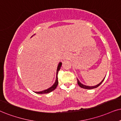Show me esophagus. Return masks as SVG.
I'll return each mask as SVG.
<instances>
[{"instance_id":"esophagus-1","label":"esophagus","mask_w":121,"mask_h":121,"mask_svg":"<svg viewBox=\"0 0 121 121\" xmlns=\"http://www.w3.org/2000/svg\"><path fill=\"white\" fill-rule=\"evenodd\" d=\"M64 57H65V59H68V58H69V55L68 54H67V53H64Z\"/></svg>"}]
</instances>
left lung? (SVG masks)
I'll return each mask as SVG.
<instances>
[{
    "mask_svg": "<svg viewBox=\"0 0 121 121\" xmlns=\"http://www.w3.org/2000/svg\"><path fill=\"white\" fill-rule=\"evenodd\" d=\"M104 79H105V78L103 79V80H102V82H100V83L98 84L97 85H95V86H86V85H83L80 82H79V80L78 79H77V80H78V85L81 87V88H84V89H94V88H97V87H98L99 85H100L102 83V82H103L104 80Z\"/></svg>",
    "mask_w": 121,
    "mask_h": 121,
    "instance_id": "left-lung-1",
    "label": "left lung"
}]
</instances>
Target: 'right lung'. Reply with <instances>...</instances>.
Listing matches in <instances>:
<instances>
[{"instance_id":"right-lung-1","label":"right lung","mask_w":121,"mask_h":121,"mask_svg":"<svg viewBox=\"0 0 121 121\" xmlns=\"http://www.w3.org/2000/svg\"><path fill=\"white\" fill-rule=\"evenodd\" d=\"M61 65H62L61 62H60V63L59 64V65H58L57 69V72H56V79L55 82L54 83V84H53L52 86L50 87V88L47 89H46V90H45V91H39V92H35V93H37V94H47V93L51 92V91H53V90L55 89L56 88V87H57V86L58 83H59V82H58V78H57L58 72H59L60 69Z\"/></svg>"}]
</instances>
